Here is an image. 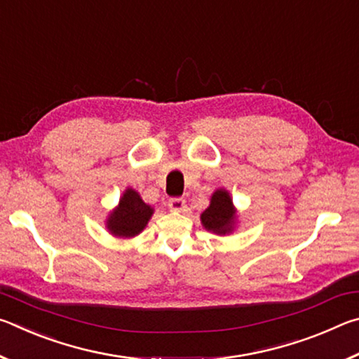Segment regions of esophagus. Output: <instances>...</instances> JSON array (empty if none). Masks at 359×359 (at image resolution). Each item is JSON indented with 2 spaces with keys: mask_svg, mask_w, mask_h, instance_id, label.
I'll use <instances>...</instances> for the list:
<instances>
[{
  "mask_svg": "<svg viewBox=\"0 0 359 359\" xmlns=\"http://www.w3.org/2000/svg\"><path fill=\"white\" fill-rule=\"evenodd\" d=\"M168 205L171 210H177V212H184L187 209V203L184 198H171L168 201Z\"/></svg>",
  "mask_w": 359,
  "mask_h": 359,
  "instance_id": "esophagus-1",
  "label": "esophagus"
}]
</instances>
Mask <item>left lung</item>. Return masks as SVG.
<instances>
[{"label": "left lung", "instance_id": "1", "mask_svg": "<svg viewBox=\"0 0 359 359\" xmlns=\"http://www.w3.org/2000/svg\"><path fill=\"white\" fill-rule=\"evenodd\" d=\"M234 218L236 212L229 194L224 190H217L210 199V205L203 212L201 222L205 229L224 234L233 229Z\"/></svg>", "mask_w": 359, "mask_h": 359}]
</instances>
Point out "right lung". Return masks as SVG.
I'll list each match as a JSON object with an SVG mask.
<instances>
[{
    "label": "right lung",
    "instance_id": "obj_1",
    "mask_svg": "<svg viewBox=\"0 0 359 359\" xmlns=\"http://www.w3.org/2000/svg\"><path fill=\"white\" fill-rule=\"evenodd\" d=\"M151 214H154V209L145 204L135 190L128 188L123 193V198L120 199L117 210L109 217L107 228L115 236L133 238L145 228Z\"/></svg>",
    "mask_w": 359,
    "mask_h": 359
}]
</instances>
